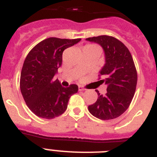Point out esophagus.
<instances>
[{
  "instance_id": "1",
  "label": "esophagus",
  "mask_w": 157,
  "mask_h": 157,
  "mask_svg": "<svg viewBox=\"0 0 157 157\" xmlns=\"http://www.w3.org/2000/svg\"><path fill=\"white\" fill-rule=\"evenodd\" d=\"M78 90H79V91L86 90V88H84V87L82 86H78Z\"/></svg>"
}]
</instances>
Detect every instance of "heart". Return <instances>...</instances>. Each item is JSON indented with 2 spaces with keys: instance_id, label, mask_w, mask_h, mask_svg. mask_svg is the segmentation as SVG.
Masks as SVG:
<instances>
[{
  "instance_id": "b5f03b06",
  "label": "heart",
  "mask_w": 157,
  "mask_h": 157,
  "mask_svg": "<svg viewBox=\"0 0 157 157\" xmlns=\"http://www.w3.org/2000/svg\"><path fill=\"white\" fill-rule=\"evenodd\" d=\"M94 45H86V47H94Z\"/></svg>"
}]
</instances>
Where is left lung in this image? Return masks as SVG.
<instances>
[{"label":"left lung","instance_id":"8db88e82","mask_svg":"<svg viewBox=\"0 0 157 157\" xmlns=\"http://www.w3.org/2000/svg\"><path fill=\"white\" fill-rule=\"evenodd\" d=\"M86 40L103 48L105 63L100 75L104 79L99 82L108 86L105 95L96 90L98 98L89 105V112L101 120H113L128 109L135 93L138 75L132 56L127 46L116 37L101 35Z\"/></svg>","mask_w":157,"mask_h":157}]
</instances>
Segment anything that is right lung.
Masks as SVG:
<instances>
[{
    "label": "right lung",
    "instance_id": "right-lung-1",
    "mask_svg": "<svg viewBox=\"0 0 157 157\" xmlns=\"http://www.w3.org/2000/svg\"><path fill=\"white\" fill-rule=\"evenodd\" d=\"M80 41L48 37L36 45L25 59L20 90L27 107L38 117L50 120L62 115L71 96L78 92L75 84L65 88L53 78L62 64L63 50Z\"/></svg>",
    "mask_w": 157,
    "mask_h": 157
}]
</instances>
